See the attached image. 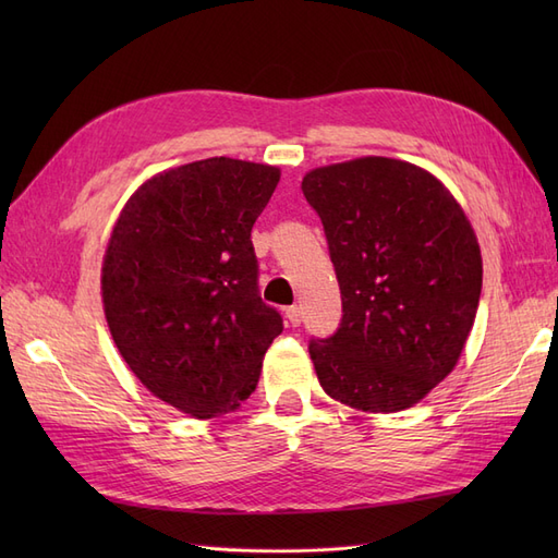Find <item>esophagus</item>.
<instances>
[{"label": "esophagus", "mask_w": 558, "mask_h": 558, "mask_svg": "<svg viewBox=\"0 0 558 558\" xmlns=\"http://www.w3.org/2000/svg\"><path fill=\"white\" fill-rule=\"evenodd\" d=\"M286 318H289V324H291V326H300V320H302V312H300V307H298V305H293V307L286 310Z\"/></svg>", "instance_id": "1"}]
</instances>
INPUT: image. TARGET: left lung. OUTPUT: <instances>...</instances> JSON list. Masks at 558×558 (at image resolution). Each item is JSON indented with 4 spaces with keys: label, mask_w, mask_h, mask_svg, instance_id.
<instances>
[{
    "label": "left lung",
    "mask_w": 558,
    "mask_h": 558,
    "mask_svg": "<svg viewBox=\"0 0 558 558\" xmlns=\"http://www.w3.org/2000/svg\"><path fill=\"white\" fill-rule=\"evenodd\" d=\"M302 193L342 293L340 328L310 342L316 377L353 410H408L465 349L482 293L477 234L440 179L396 158L316 167Z\"/></svg>",
    "instance_id": "1"
}]
</instances>
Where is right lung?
<instances>
[{"label": "right lung", "mask_w": 558, "mask_h": 558, "mask_svg": "<svg viewBox=\"0 0 558 558\" xmlns=\"http://www.w3.org/2000/svg\"><path fill=\"white\" fill-rule=\"evenodd\" d=\"M275 165L207 158L146 179L111 228L102 302L113 342L150 393L195 418L242 408L283 330L258 295L251 228Z\"/></svg>", "instance_id": "right-lung-1"}]
</instances>
